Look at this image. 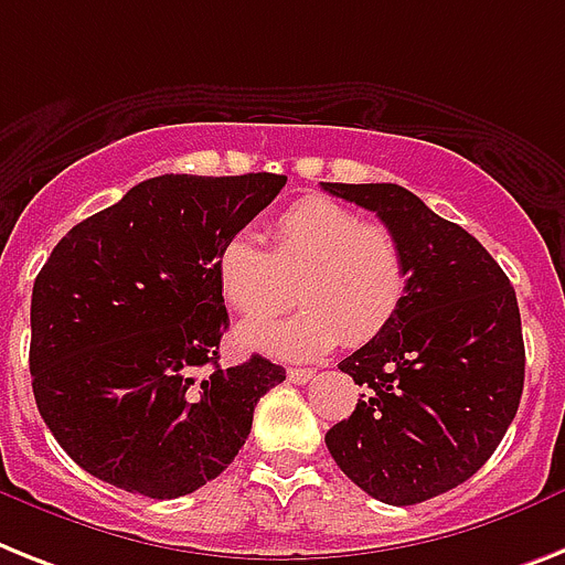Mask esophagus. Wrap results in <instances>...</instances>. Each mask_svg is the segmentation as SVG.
<instances>
[{"instance_id":"obj_1","label":"esophagus","mask_w":565,"mask_h":565,"mask_svg":"<svg viewBox=\"0 0 565 565\" xmlns=\"http://www.w3.org/2000/svg\"><path fill=\"white\" fill-rule=\"evenodd\" d=\"M311 377H315V370H300V366H291V370H288V381H291V384H309Z\"/></svg>"}]
</instances>
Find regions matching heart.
I'll return each instance as SVG.
<instances>
[{"label":"heart","mask_w":565,"mask_h":565,"mask_svg":"<svg viewBox=\"0 0 565 565\" xmlns=\"http://www.w3.org/2000/svg\"><path fill=\"white\" fill-rule=\"evenodd\" d=\"M222 297L242 317H271L291 300L286 320H254L239 329L245 347L282 361H315L347 343L361 347L393 323L407 300L409 265L398 236L347 204L311 195L282 210L271 250L254 233H233L216 254Z\"/></svg>","instance_id":"1"}]
</instances>
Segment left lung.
<instances>
[{"label": "left lung", "instance_id": "left-lung-1", "mask_svg": "<svg viewBox=\"0 0 565 565\" xmlns=\"http://www.w3.org/2000/svg\"><path fill=\"white\" fill-rule=\"evenodd\" d=\"M372 210L407 254V300L384 332L338 363L366 395L326 433L338 468L386 505H416L491 459L525 381L516 294L465 227L398 184H329Z\"/></svg>", "mask_w": 565, "mask_h": 565}]
</instances>
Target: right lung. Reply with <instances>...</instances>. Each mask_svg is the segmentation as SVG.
Listing matches in <instances>:
<instances>
[{
	"instance_id": "right-lung-1",
	"label": "right lung",
	"mask_w": 565,
	"mask_h": 565,
	"mask_svg": "<svg viewBox=\"0 0 565 565\" xmlns=\"http://www.w3.org/2000/svg\"><path fill=\"white\" fill-rule=\"evenodd\" d=\"M286 175H158L57 242L31 294V386L51 436L92 477L149 500L199 491L239 454L286 370L218 366L222 242Z\"/></svg>"
}]
</instances>
